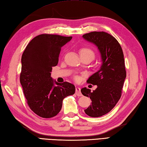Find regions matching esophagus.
Listing matches in <instances>:
<instances>
[{
  "label": "esophagus",
  "instance_id": "34e87169",
  "mask_svg": "<svg viewBox=\"0 0 147 147\" xmlns=\"http://www.w3.org/2000/svg\"><path fill=\"white\" fill-rule=\"evenodd\" d=\"M76 94L78 96H82L81 91H80V88L78 87H76Z\"/></svg>",
  "mask_w": 147,
  "mask_h": 147
}]
</instances>
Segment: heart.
I'll use <instances>...</instances> for the list:
<instances>
[{"label": "heart", "instance_id": "b5f03b06", "mask_svg": "<svg viewBox=\"0 0 147 147\" xmlns=\"http://www.w3.org/2000/svg\"><path fill=\"white\" fill-rule=\"evenodd\" d=\"M80 55L81 57L90 59L91 60H93L95 57V52L92 49L88 47H83L80 49Z\"/></svg>", "mask_w": 147, "mask_h": 147}]
</instances>
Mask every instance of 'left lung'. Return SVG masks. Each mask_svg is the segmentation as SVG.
I'll use <instances>...</instances> for the list:
<instances>
[{"mask_svg": "<svg viewBox=\"0 0 147 147\" xmlns=\"http://www.w3.org/2000/svg\"><path fill=\"white\" fill-rule=\"evenodd\" d=\"M83 38L97 47L101 57L99 70L89 77L87 82L97 85L95 90L82 88L83 96L90 97L92 103L85 110L91 117H99L113 109L121 97L126 78L122 49L117 40L105 32H92Z\"/></svg>", "mask_w": 147, "mask_h": 147, "instance_id": "obj_1", "label": "left lung"}]
</instances>
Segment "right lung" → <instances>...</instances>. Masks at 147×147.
Listing matches in <instances>:
<instances>
[{
  "mask_svg": "<svg viewBox=\"0 0 147 147\" xmlns=\"http://www.w3.org/2000/svg\"><path fill=\"white\" fill-rule=\"evenodd\" d=\"M71 39V36L41 34L31 40L23 53L20 83L28 106L41 117L56 116L61 110L63 99L75 92L74 85L59 83L51 77L61 48Z\"/></svg>",
  "mask_w": 147,
  "mask_h": 147,
  "instance_id": "right-lung-1",
  "label": "right lung"
}]
</instances>
